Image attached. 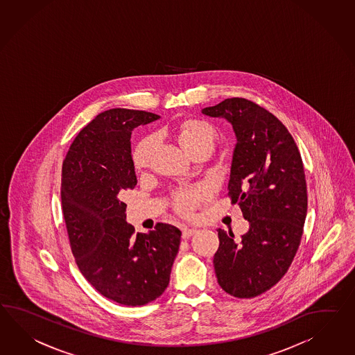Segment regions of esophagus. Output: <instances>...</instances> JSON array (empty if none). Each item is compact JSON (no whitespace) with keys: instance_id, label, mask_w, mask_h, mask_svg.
Segmentation results:
<instances>
[{"instance_id":"1","label":"esophagus","mask_w":355,"mask_h":355,"mask_svg":"<svg viewBox=\"0 0 355 355\" xmlns=\"http://www.w3.org/2000/svg\"><path fill=\"white\" fill-rule=\"evenodd\" d=\"M196 232H198V230H196V228H189V227H184V228H183V232H182V237H183V239H189V237L193 236Z\"/></svg>"}]
</instances>
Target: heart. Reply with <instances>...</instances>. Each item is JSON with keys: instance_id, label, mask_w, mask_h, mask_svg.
<instances>
[{"instance_id": "obj_1", "label": "heart", "mask_w": 355, "mask_h": 355, "mask_svg": "<svg viewBox=\"0 0 355 355\" xmlns=\"http://www.w3.org/2000/svg\"><path fill=\"white\" fill-rule=\"evenodd\" d=\"M172 133L174 137L178 139L181 145L187 153H195L200 148H209L213 150L219 139V130L207 121L201 119H184L180 121ZM155 150V137L147 136L141 139L135 147L132 154L133 166L137 172H144L148 168L151 157ZM207 198V189L205 187H190L184 190L178 191L174 195V208L182 216H190L193 209L199 205L202 200Z\"/></svg>"}]
</instances>
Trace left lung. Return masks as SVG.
Masks as SVG:
<instances>
[{"mask_svg":"<svg viewBox=\"0 0 355 355\" xmlns=\"http://www.w3.org/2000/svg\"><path fill=\"white\" fill-rule=\"evenodd\" d=\"M202 114L234 127L228 196L250 225L239 242L216 230V279L227 294L250 299L285 276L300 245L308 209L303 160L281 121L250 100L225 98Z\"/></svg>","mask_w":355,"mask_h":355,"instance_id":"8db88e82","label":"left lung"}]
</instances>
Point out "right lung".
<instances>
[{"instance_id":"add662e5","label":"right lung","mask_w":355,"mask_h":355,"mask_svg":"<svg viewBox=\"0 0 355 355\" xmlns=\"http://www.w3.org/2000/svg\"><path fill=\"white\" fill-rule=\"evenodd\" d=\"M159 118L142 110H106L79 132L62 162L61 205L76 263L100 294L128 306L164 293L181 243V231L166 223L135 234L119 199L137 184L132 130Z\"/></svg>"}]
</instances>
